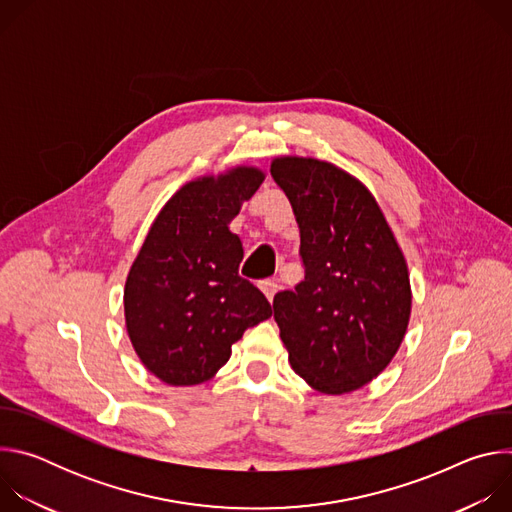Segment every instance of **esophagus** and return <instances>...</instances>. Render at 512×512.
I'll return each mask as SVG.
<instances>
[{
  "mask_svg": "<svg viewBox=\"0 0 512 512\" xmlns=\"http://www.w3.org/2000/svg\"><path fill=\"white\" fill-rule=\"evenodd\" d=\"M259 289L263 291L265 298H267L269 302H273V298H275V294H277L279 285H277L275 281H271V279H265V281H261V283H259Z\"/></svg>",
  "mask_w": 512,
  "mask_h": 512,
  "instance_id": "esophagus-1",
  "label": "esophagus"
}]
</instances>
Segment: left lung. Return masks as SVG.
Here are the masks:
<instances>
[{"instance_id":"left-lung-1","label":"left lung","mask_w":512,"mask_h":512,"mask_svg":"<svg viewBox=\"0 0 512 512\" xmlns=\"http://www.w3.org/2000/svg\"><path fill=\"white\" fill-rule=\"evenodd\" d=\"M271 176L294 208L304 265V281L273 298L291 369L320 393H352L385 371L403 342L405 257L373 194L344 170L277 158Z\"/></svg>"}]
</instances>
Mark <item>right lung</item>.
Instances as JSON below:
<instances>
[{
  "label": "right lung",
  "instance_id": "obj_1",
  "mask_svg": "<svg viewBox=\"0 0 512 512\" xmlns=\"http://www.w3.org/2000/svg\"><path fill=\"white\" fill-rule=\"evenodd\" d=\"M263 172L237 168L182 186L162 208L125 281L131 344L160 381L184 387L208 381L247 328L273 312L239 275L243 245L229 231Z\"/></svg>",
  "mask_w": 512,
  "mask_h": 512
}]
</instances>
